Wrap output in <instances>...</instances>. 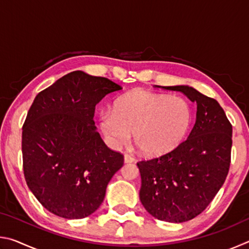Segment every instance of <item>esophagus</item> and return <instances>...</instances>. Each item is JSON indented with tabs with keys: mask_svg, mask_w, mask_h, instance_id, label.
I'll return each mask as SVG.
<instances>
[{
	"mask_svg": "<svg viewBox=\"0 0 249 249\" xmlns=\"http://www.w3.org/2000/svg\"><path fill=\"white\" fill-rule=\"evenodd\" d=\"M134 161H135V158L133 157L132 155H129V154H125L124 155V162L130 163V162H134Z\"/></svg>",
	"mask_w": 249,
	"mask_h": 249,
	"instance_id": "obj_1",
	"label": "esophagus"
}]
</instances>
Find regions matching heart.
I'll return each mask as SVG.
<instances>
[{
    "mask_svg": "<svg viewBox=\"0 0 249 249\" xmlns=\"http://www.w3.org/2000/svg\"><path fill=\"white\" fill-rule=\"evenodd\" d=\"M192 111L180 96L133 90L101 113L100 128L113 148L134 142L142 154L159 156L176 148L191 125Z\"/></svg>",
    "mask_w": 249,
    "mask_h": 249,
    "instance_id": "heart-1",
    "label": "heart"
}]
</instances>
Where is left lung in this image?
<instances>
[{
	"label": "left lung",
	"mask_w": 249,
	"mask_h": 249,
	"mask_svg": "<svg viewBox=\"0 0 249 249\" xmlns=\"http://www.w3.org/2000/svg\"><path fill=\"white\" fill-rule=\"evenodd\" d=\"M162 88L182 92L196 103V120L187 140L174 150L137 162L142 178L140 199L154 217L182 223L203 212L224 183L233 129L216 100L189 86Z\"/></svg>",
	"instance_id": "obj_1"
}]
</instances>
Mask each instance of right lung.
<instances>
[{
    "label": "right lung",
    "instance_id": "add662e5",
    "mask_svg": "<svg viewBox=\"0 0 249 249\" xmlns=\"http://www.w3.org/2000/svg\"><path fill=\"white\" fill-rule=\"evenodd\" d=\"M122 90L102 77L73 71L36 95L23 125L24 176L49 212L69 220L91 215L124 163L94 125L95 105Z\"/></svg>",
    "mask_w": 249,
    "mask_h": 249
}]
</instances>
